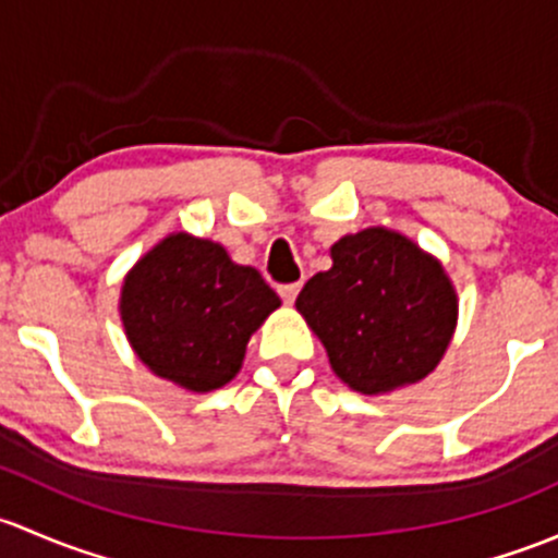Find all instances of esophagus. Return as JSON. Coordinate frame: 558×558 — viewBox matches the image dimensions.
<instances>
[{
    "label": "esophagus",
    "instance_id": "obj_1",
    "mask_svg": "<svg viewBox=\"0 0 558 558\" xmlns=\"http://www.w3.org/2000/svg\"><path fill=\"white\" fill-rule=\"evenodd\" d=\"M298 290H301V284H281L279 287L281 301H284L287 306H292V303H295V298H298Z\"/></svg>",
    "mask_w": 558,
    "mask_h": 558
}]
</instances>
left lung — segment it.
I'll return each mask as SVG.
<instances>
[{
	"label": "left lung",
	"mask_w": 558,
	"mask_h": 558,
	"mask_svg": "<svg viewBox=\"0 0 558 558\" xmlns=\"http://www.w3.org/2000/svg\"><path fill=\"white\" fill-rule=\"evenodd\" d=\"M330 260L306 281L295 308L325 347L332 373L360 395H387L427 378L459 319L444 263L384 226L341 236Z\"/></svg>",
	"instance_id": "1"
}]
</instances>
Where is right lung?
<instances>
[{
	"label": "right lung",
	"instance_id": "right-lung-1",
	"mask_svg": "<svg viewBox=\"0 0 558 558\" xmlns=\"http://www.w3.org/2000/svg\"><path fill=\"white\" fill-rule=\"evenodd\" d=\"M279 306L257 268L233 263L217 241L177 231L131 266L118 312L147 371L204 395L236 378L252 332Z\"/></svg>",
	"mask_w": 558,
	"mask_h": 558
}]
</instances>
